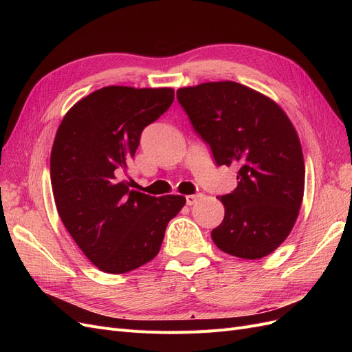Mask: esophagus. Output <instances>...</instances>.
<instances>
[{
  "label": "esophagus",
  "instance_id": "esophagus-1",
  "mask_svg": "<svg viewBox=\"0 0 352 352\" xmlns=\"http://www.w3.org/2000/svg\"><path fill=\"white\" fill-rule=\"evenodd\" d=\"M202 198V194H194V195H186V204L188 206H192L195 202Z\"/></svg>",
  "mask_w": 352,
  "mask_h": 352
}]
</instances>
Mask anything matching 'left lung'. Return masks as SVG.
<instances>
[{
    "instance_id": "1",
    "label": "left lung",
    "mask_w": 352,
    "mask_h": 352,
    "mask_svg": "<svg viewBox=\"0 0 352 352\" xmlns=\"http://www.w3.org/2000/svg\"><path fill=\"white\" fill-rule=\"evenodd\" d=\"M176 97L216 164L238 168L236 188L217 197L225 219L212 241L239 258L265 257L291 233L304 195V157L291 120L236 82L201 83Z\"/></svg>"
}]
</instances>
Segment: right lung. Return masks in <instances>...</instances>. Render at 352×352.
I'll return each mask as SVG.
<instances>
[{
  "label": "right lung",
  "mask_w": 352,
  "mask_h": 352,
  "mask_svg": "<svg viewBox=\"0 0 352 352\" xmlns=\"http://www.w3.org/2000/svg\"><path fill=\"white\" fill-rule=\"evenodd\" d=\"M175 100L170 88L105 87L67 111L52 144V194L63 225L92 264L120 274L151 261L185 197H151L120 179L148 124Z\"/></svg>",
  "instance_id": "add662e5"
}]
</instances>
